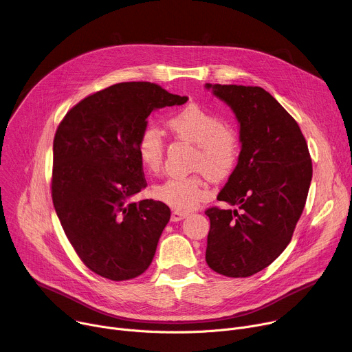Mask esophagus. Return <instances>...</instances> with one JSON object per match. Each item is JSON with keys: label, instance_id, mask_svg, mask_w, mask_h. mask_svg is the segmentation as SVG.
<instances>
[{"label": "esophagus", "instance_id": "1", "mask_svg": "<svg viewBox=\"0 0 352 352\" xmlns=\"http://www.w3.org/2000/svg\"><path fill=\"white\" fill-rule=\"evenodd\" d=\"M186 216H188L186 213L175 210V212H173V214H171V220H173V221H181V220H184Z\"/></svg>", "mask_w": 352, "mask_h": 352}]
</instances>
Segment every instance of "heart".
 I'll use <instances>...</instances> for the list:
<instances>
[{
  "label": "heart",
  "instance_id": "1",
  "mask_svg": "<svg viewBox=\"0 0 352 352\" xmlns=\"http://www.w3.org/2000/svg\"><path fill=\"white\" fill-rule=\"evenodd\" d=\"M167 125L178 139L197 146L195 168L214 181L224 179L234 171L239 157V139L217 114L197 104H188L173 114ZM136 152L150 174L160 173L166 152L162 132L153 125L146 126L138 138ZM153 193L175 210L189 212L210 196V189L202 178L193 175L170 178L155 186Z\"/></svg>",
  "mask_w": 352,
  "mask_h": 352
}]
</instances>
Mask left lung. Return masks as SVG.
Wrapping results in <instances>:
<instances>
[{
  "instance_id": "8db88e82",
  "label": "left lung",
  "mask_w": 352,
  "mask_h": 352,
  "mask_svg": "<svg viewBox=\"0 0 352 352\" xmlns=\"http://www.w3.org/2000/svg\"><path fill=\"white\" fill-rule=\"evenodd\" d=\"M205 87L239 124L236 167L217 199L235 209L212 208L206 262L227 277H249L273 263L291 241L312 181L307 140L296 121L259 86Z\"/></svg>"
}]
</instances>
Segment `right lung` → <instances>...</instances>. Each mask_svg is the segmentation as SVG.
<instances>
[{"label":"right lung","mask_w":352,"mask_h":352,"mask_svg":"<svg viewBox=\"0 0 352 352\" xmlns=\"http://www.w3.org/2000/svg\"><path fill=\"white\" fill-rule=\"evenodd\" d=\"M188 102L150 82H125L87 96L61 121L53 144V204L82 262L113 281L140 276L170 221L146 188L136 143L150 113Z\"/></svg>","instance_id":"obj_1"}]
</instances>
